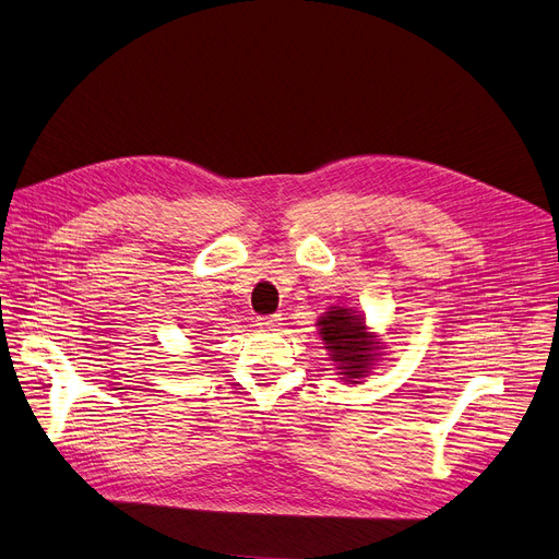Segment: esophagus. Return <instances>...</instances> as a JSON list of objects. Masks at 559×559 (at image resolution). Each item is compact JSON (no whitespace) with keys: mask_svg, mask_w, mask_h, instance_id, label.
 I'll list each match as a JSON object with an SVG mask.
<instances>
[{"mask_svg":"<svg viewBox=\"0 0 559 559\" xmlns=\"http://www.w3.org/2000/svg\"><path fill=\"white\" fill-rule=\"evenodd\" d=\"M281 324V314H270V317H260L258 319V326L260 329H276Z\"/></svg>","mask_w":559,"mask_h":559,"instance_id":"34e87169","label":"esophagus"}]
</instances>
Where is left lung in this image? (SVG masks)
Returning a JSON list of instances; mask_svg holds the SVG:
<instances>
[{"label": "left lung", "mask_w": 559, "mask_h": 559, "mask_svg": "<svg viewBox=\"0 0 559 559\" xmlns=\"http://www.w3.org/2000/svg\"><path fill=\"white\" fill-rule=\"evenodd\" d=\"M314 326L344 385H360L385 356V342L367 326L365 314L350 306H331Z\"/></svg>", "instance_id": "left-lung-1"}]
</instances>
